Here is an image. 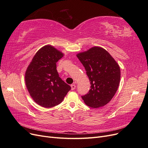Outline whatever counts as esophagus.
Instances as JSON below:
<instances>
[{
	"label": "esophagus",
	"instance_id": "esophagus-1",
	"mask_svg": "<svg viewBox=\"0 0 148 148\" xmlns=\"http://www.w3.org/2000/svg\"><path fill=\"white\" fill-rule=\"evenodd\" d=\"M71 90H74V89H75L76 86H75V84H71Z\"/></svg>",
	"mask_w": 148,
	"mask_h": 148
}]
</instances>
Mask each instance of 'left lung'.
<instances>
[{"label": "left lung", "instance_id": "obj_1", "mask_svg": "<svg viewBox=\"0 0 148 148\" xmlns=\"http://www.w3.org/2000/svg\"><path fill=\"white\" fill-rule=\"evenodd\" d=\"M86 71L90 82V89L82 96L84 103L92 108H99L109 103L119 85L121 70L117 62L107 51L94 47L77 54Z\"/></svg>", "mask_w": 148, "mask_h": 148}]
</instances>
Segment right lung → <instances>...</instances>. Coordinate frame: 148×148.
<instances>
[{
	"instance_id": "1",
	"label": "right lung",
	"mask_w": 148,
	"mask_h": 148,
	"mask_svg": "<svg viewBox=\"0 0 148 148\" xmlns=\"http://www.w3.org/2000/svg\"><path fill=\"white\" fill-rule=\"evenodd\" d=\"M63 56L64 54L53 46L45 45L36 52L27 68V89L34 101L43 107L59 104L71 89L56 69V62Z\"/></svg>"
}]
</instances>
